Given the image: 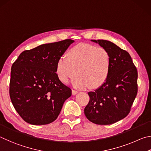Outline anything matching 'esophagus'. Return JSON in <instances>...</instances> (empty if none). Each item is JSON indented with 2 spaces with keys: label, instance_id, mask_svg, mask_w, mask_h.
<instances>
[{
  "label": "esophagus",
  "instance_id": "obj_1",
  "mask_svg": "<svg viewBox=\"0 0 151 151\" xmlns=\"http://www.w3.org/2000/svg\"><path fill=\"white\" fill-rule=\"evenodd\" d=\"M78 93V91L75 90V89H72V94L73 95H76V94H77Z\"/></svg>",
  "mask_w": 151,
  "mask_h": 151
}]
</instances>
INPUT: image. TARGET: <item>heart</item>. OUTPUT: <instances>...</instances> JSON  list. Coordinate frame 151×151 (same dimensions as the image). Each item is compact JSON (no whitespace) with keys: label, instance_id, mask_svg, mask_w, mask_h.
Returning a JSON list of instances; mask_svg holds the SVG:
<instances>
[{"label":"heart","instance_id":"heart-1","mask_svg":"<svg viewBox=\"0 0 151 151\" xmlns=\"http://www.w3.org/2000/svg\"><path fill=\"white\" fill-rule=\"evenodd\" d=\"M111 68L109 53L103 47L81 44L61 57L56 63V73L62 82L67 83L77 75L72 84L78 88H99L107 80Z\"/></svg>","mask_w":151,"mask_h":151}]
</instances>
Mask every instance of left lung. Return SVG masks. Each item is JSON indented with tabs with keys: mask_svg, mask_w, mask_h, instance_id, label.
I'll use <instances>...</instances> for the list:
<instances>
[{
	"mask_svg": "<svg viewBox=\"0 0 151 151\" xmlns=\"http://www.w3.org/2000/svg\"><path fill=\"white\" fill-rule=\"evenodd\" d=\"M109 53L111 68L105 82L88 95L84 109L89 121L97 125H111L130 112L137 94V70L129 53L113 42L91 40Z\"/></svg>",
	"mask_w": 151,
	"mask_h": 151,
	"instance_id": "1",
	"label": "left lung"
}]
</instances>
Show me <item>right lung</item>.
<instances>
[{"mask_svg": "<svg viewBox=\"0 0 151 151\" xmlns=\"http://www.w3.org/2000/svg\"><path fill=\"white\" fill-rule=\"evenodd\" d=\"M74 42L70 39L42 44L20 54L11 68L9 93L12 104L26 122L46 125L56 119L70 88L58 78V60Z\"/></svg>", "mask_w": 151, "mask_h": 151, "instance_id": "add662e5", "label": "right lung"}]
</instances>
